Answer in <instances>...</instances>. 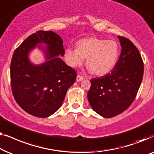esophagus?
I'll return each mask as SVG.
<instances>
[{"mask_svg":"<svg viewBox=\"0 0 154 154\" xmlns=\"http://www.w3.org/2000/svg\"><path fill=\"white\" fill-rule=\"evenodd\" d=\"M83 79H84V77L82 76V75H79V74H78L77 75V82H80V81H82V80H83Z\"/></svg>","mask_w":154,"mask_h":154,"instance_id":"obj_1","label":"esophagus"}]
</instances>
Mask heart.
<instances>
[{"label":"heart","mask_w":154,"mask_h":154,"mask_svg":"<svg viewBox=\"0 0 154 154\" xmlns=\"http://www.w3.org/2000/svg\"><path fill=\"white\" fill-rule=\"evenodd\" d=\"M119 56V45L113 40L96 38L82 39L77 42V48H68L65 53L67 63L75 68L87 58L86 66L92 73L105 75L113 68Z\"/></svg>","instance_id":"b5f03b06"}]
</instances>
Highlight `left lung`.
<instances>
[{"label": "left lung", "mask_w": 154, "mask_h": 154, "mask_svg": "<svg viewBox=\"0 0 154 154\" xmlns=\"http://www.w3.org/2000/svg\"><path fill=\"white\" fill-rule=\"evenodd\" d=\"M121 52L112 72L91 79L87 97L96 113L105 118L122 113L133 103L144 74V63L129 39L119 36Z\"/></svg>", "instance_id": "obj_1"}]
</instances>
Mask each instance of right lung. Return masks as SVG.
I'll use <instances>...</instances> for the list:
<instances>
[{
    "label": "right lung",
    "mask_w": 154,
    "mask_h": 154,
    "mask_svg": "<svg viewBox=\"0 0 154 154\" xmlns=\"http://www.w3.org/2000/svg\"><path fill=\"white\" fill-rule=\"evenodd\" d=\"M40 43L48 45V61L35 66L27 55ZM64 53L63 41L51 31L35 32L15 49L10 65L12 91L17 103L27 113L48 117L61 106L77 78L76 71L58 57Z\"/></svg>",
    "instance_id": "right-lung-1"
}]
</instances>
